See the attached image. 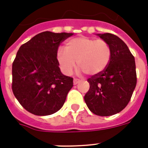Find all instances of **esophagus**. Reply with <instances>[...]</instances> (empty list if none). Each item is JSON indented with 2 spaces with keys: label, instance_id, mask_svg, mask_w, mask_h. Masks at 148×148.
Listing matches in <instances>:
<instances>
[{
  "label": "esophagus",
  "instance_id": "obj_1",
  "mask_svg": "<svg viewBox=\"0 0 148 148\" xmlns=\"http://www.w3.org/2000/svg\"><path fill=\"white\" fill-rule=\"evenodd\" d=\"M80 80H79V79H77V78H74V85H76V84H77L79 83V82H80Z\"/></svg>",
  "mask_w": 148,
  "mask_h": 148
}]
</instances>
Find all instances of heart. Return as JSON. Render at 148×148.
Wrapping results in <instances>:
<instances>
[{
    "instance_id": "b5f03b06",
    "label": "heart",
    "mask_w": 148,
    "mask_h": 148,
    "mask_svg": "<svg viewBox=\"0 0 148 148\" xmlns=\"http://www.w3.org/2000/svg\"><path fill=\"white\" fill-rule=\"evenodd\" d=\"M57 58L64 74H71L77 61L80 71L88 75H97L109 64L111 48L105 40L80 36L67 40L65 50L58 51Z\"/></svg>"
}]
</instances>
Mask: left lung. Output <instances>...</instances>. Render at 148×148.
<instances>
[{"label":"left lung","instance_id":"obj_1","mask_svg":"<svg viewBox=\"0 0 148 148\" xmlns=\"http://www.w3.org/2000/svg\"><path fill=\"white\" fill-rule=\"evenodd\" d=\"M97 35L110 45L111 58L101 74L88 79L84 96L89 110L98 116H111L125 108L137 84L134 57L123 40L110 33Z\"/></svg>","mask_w":148,"mask_h":148}]
</instances>
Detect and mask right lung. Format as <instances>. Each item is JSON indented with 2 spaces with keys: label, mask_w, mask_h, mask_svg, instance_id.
Returning <instances> with one entry per match:
<instances>
[{
  "label": "right lung",
  "mask_w": 148,
  "mask_h": 148,
  "mask_svg": "<svg viewBox=\"0 0 148 148\" xmlns=\"http://www.w3.org/2000/svg\"><path fill=\"white\" fill-rule=\"evenodd\" d=\"M73 34L45 31L17 51L12 64V90L28 112L46 116L64 105L73 78L60 72L57 53L60 43Z\"/></svg>",
  "instance_id": "1"
}]
</instances>
